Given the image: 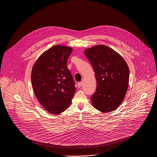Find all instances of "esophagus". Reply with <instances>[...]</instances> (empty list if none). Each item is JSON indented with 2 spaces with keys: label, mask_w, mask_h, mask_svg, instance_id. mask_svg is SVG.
<instances>
[{
  "label": "esophagus",
  "mask_w": 157,
  "mask_h": 157,
  "mask_svg": "<svg viewBox=\"0 0 157 157\" xmlns=\"http://www.w3.org/2000/svg\"><path fill=\"white\" fill-rule=\"evenodd\" d=\"M82 82H78V83H77V86H78V88H80V87L82 86Z\"/></svg>",
  "instance_id": "34e87169"
}]
</instances>
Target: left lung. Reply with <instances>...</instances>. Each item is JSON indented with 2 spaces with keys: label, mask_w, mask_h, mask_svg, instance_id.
I'll return each mask as SVG.
<instances>
[{
  "label": "left lung",
  "mask_w": 157,
  "mask_h": 157,
  "mask_svg": "<svg viewBox=\"0 0 157 157\" xmlns=\"http://www.w3.org/2000/svg\"><path fill=\"white\" fill-rule=\"evenodd\" d=\"M84 52L97 80L96 91L90 97L92 105L99 111L111 112L121 103L127 92L128 66L119 54L105 45L86 49Z\"/></svg>",
  "instance_id": "8db88e82"
}]
</instances>
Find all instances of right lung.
<instances>
[{
	"instance_id": "right-lung-1",
	"label": "right lung",
	"mask_w": 157,
	"mask_h": 157,
	"mask_svg": "<svg viewBox=\"0 0 157 157\" xmlns=\"http://www.w3.org/2000/svg\"><path fill=\"white\" fill-rule=\"evenodd\" d=\"M72 49L55 45L37 60L31 72L35 95L46 111L59 114L69 106L75 91V82L67 67Z\"/></svg>"
}]
</instances>
